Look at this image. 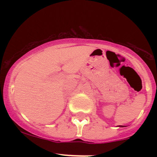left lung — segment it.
Returning <instances> with one entry per match:
<instances>
[{"label":"left lung","instance_id":"left-lung-1","mask_svg":"<svg viewBox=\"0 0 157 157\" xmlns=\"http://www.w3.org/2000/svg\"><path fill=\"white\" fill-rule=\"evenodd\" d=\"M120 127H121V125H120Z\"/></svg>","mask_w":157,"mask_h":157}]
</instances>
